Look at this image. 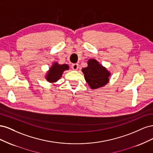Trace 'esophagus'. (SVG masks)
I'll list each match as a JSON object with an SVG mask.
<instances>
[{
  "label": "esophagus",
  "instance_id": "34e87169",
  "mask_svg": "<svg viewBox=\"0 0 153 153\" xmlns=\"http://www.w3.org/2000/svg\"><path fill=\"white\" fill-rule=\"evenodd\" d=\"M78 64H77V63H76V64H72V66H71V68H72V69H73V70H77V69H78Z\"/></svg>",
  "mask_w": 153,
  "mask_h": 153
}]
</instances>
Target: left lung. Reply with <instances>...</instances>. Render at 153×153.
I'll return each mask as SVG.
<instances>
[{
    "label": "left lung",
    "mask_w": 153,
    "mask_h": 153,
    "mask_svg": "<svg viewBox=\"0 0 153 153\" xmlns=\"http://www.w3.org/2000/svg\"><path fill=\"white\" fill-rule=\"evenodd\" d=\"M85 79L91 89H97L107 84L110 73L94 59L88 61V66L82 69Z\"/></svg>",
    "instance_id": "1"
}]
</instances>
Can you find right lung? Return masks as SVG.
Here are the masks:
<instances>
[{
	"mask_svg": "<svg viewBox=\"0 0 153 153\" xmlns=\"http://www.w3.org/2000/svg\"><path fill=\"white\" fill-rule=\"evenodd\" d=\"M68 69L69 66L67 64L59 65L56 62L54 63L52 67L50 69V71L47 74V80L49 82H55L57 81L61 77L63 71L67 70Z\"/></svg>",
	"mask_w": 153,
	"mask_h": 153,
	"instance_id": "right-lung-1",
	"label": "right lung"
}]
</instances>
